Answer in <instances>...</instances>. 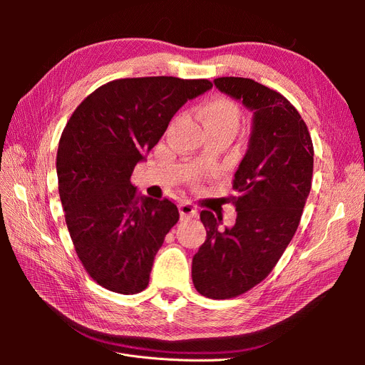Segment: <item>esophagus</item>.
I'll return each instance as SVG.
<instances>
[{
  "label": "esophagus",
  "instance_id": "1",
  "mask_svg": "<svg viewBox=\"0 0 365 365\" xmlns=\"http://www.w3.org/2000/svg\"><path fill=\"white\" fill-rule=\"evenodd\" d=\"M180 215H181V219L196 217L197 216V207L195 204H192L190 201H184L180 205Z\"/></svg>",
  "mask_w": 365,
  "mask_h": 365
}]
</instances>
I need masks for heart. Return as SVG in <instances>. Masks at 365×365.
Listing matches in <instances>:
<instances>
[{"label": "heart", "mask_w": 365, "mask_h": 365, "mask_svg": "<svg viewBox=\"0 0 365 365\" xmlns=\"http://www.w3.org/2000/svg\"><path fill=\"white\" fill-rule=\"evenodd\" d=\"M200 117L207 130H228L235 135L240 125V108L228 97H215L202 105Z\"/></svg>", "instance_id": "1"}]
</instances>
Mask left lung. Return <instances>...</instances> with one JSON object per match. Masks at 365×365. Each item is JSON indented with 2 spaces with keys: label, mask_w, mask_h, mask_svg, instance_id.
I'll return each instance as SVG.
<instances>
[{
  "label": "left lung",
  "mask_w": 365,
  "mask_h": 365,
  "mask_svg": "<svg viewBox=\"0 0 365 365\" xmlns=\"http://www.w3.org/2000/svg\"><path fill=\"white\" fill-rule=\"evenodd\" d=\"M220 93L252 111L248 150L235 173L236 224L201 212L207 239L193 256L196 291L215 300L245 294L277 264L311 192L314 146L302 115L280 93L245 77H217Z\"/></svg>",
  "instance_id": "1"
}]
</instances>
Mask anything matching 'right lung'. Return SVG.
I'll return each mask as SVG.
<instances>
[{"mask_svg": "<svg viewBox=\"0 0 365 365\" xmlns=\"http://www.w3.org/2000/svg\"><path fill=\"white\" fill-rule=\"evenodd\" d=\"M212 86L172 76L117 79L88 96L65 126L56 157L65 222L85 271L103 288L125 295L148 288L180 213L168 197L141 196L130 175L175 113Z\"/></svg>", "mask_w": 365, "mask_h": 365, "instance_id": "1", "label": "right lung"}]
</instances>
